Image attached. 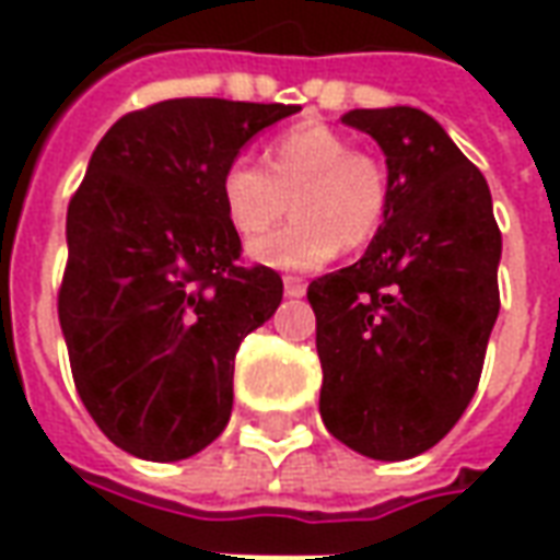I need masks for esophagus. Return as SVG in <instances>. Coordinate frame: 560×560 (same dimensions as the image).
<instances>
[{
  "instance_id": "1",
  "label": "esophagus",
  "mask_w": 560,
  "mask_h": 560,
  "mask_svg": "<svg viewBox=\"0 0 560 560\" xmlns=\"http://www.w3.org/2000/svg\"><path fill=\"white\" fill-rule=\"evenodd\" d=\"M305 279H300V276H284V293L288 296H305Z\"/></svg>"
}]
</instances>
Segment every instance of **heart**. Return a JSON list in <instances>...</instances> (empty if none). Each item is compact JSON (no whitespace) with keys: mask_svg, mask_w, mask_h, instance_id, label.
<instances>
[{"mask_svg":"<svg viewBox=\"0 0 560 560\" xmlns=\"http://www.w3.org/2000/svg\"><path fill=\"white\" fill-rule=\"evenodd\" d=\"M384 164L324 122L284 131L267 164L240 155L221 173V203L240 236H257L293 207L288 224L252 243L248 255L272 269L324 267L339 248H360L387 212Z\"/></svg>","mask_w":560,"mask_h":560,"instance_id":"1","label":"heart"}]
</instances>
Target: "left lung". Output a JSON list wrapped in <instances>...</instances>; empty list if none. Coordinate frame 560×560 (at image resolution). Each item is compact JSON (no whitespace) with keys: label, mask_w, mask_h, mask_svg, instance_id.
I'll return each instance as SVG.
<instances>
[{"label":"left lung","mask_w":560,"mask_h":560,"mask_svg":"<svg viewBox=\"0 0 560 560\" xmlns=\"http://www.w3.org/2000/svg\"><path fill=\"white\" fill-rule=\"evenodd\" d=\"M341 122L387 155V212L365 255L308 284L332 438L381 462L425 453L480 384L501 296V231L482 173L417 107Z\"/></svg>","instance_id":"1"}]
</instances>
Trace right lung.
I'll return each mask as SVG.
<instances>
[{"label": "right lung", "instance_id": "1", "mask_svg": "<svg viewBox=\"0 0 560 560\" xmlns=\"http://www.w3.org/2000/svg\"><path fill=\"white\" fill-rule=\"evenodd\" d=\"M296 104L171 98L122 116L68 203L59 324L92 420L116 446L179 462L231 420L233 357L281 303L240 267L221 173Z\"/></svg>", "mask_w": 560, "mask_h": 560}]
</instances>
